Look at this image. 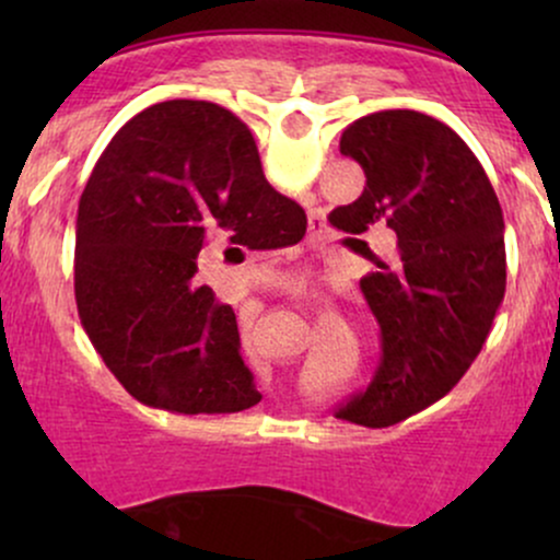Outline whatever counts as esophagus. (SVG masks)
I'll return each instance as SVG.
<instances>
[{"instance_id": "obj_1", "label": "esophagus", "mask_w": 560, "mask_h": 560, "mask_svg": "<svg viewBox=\"0 0 560 560\" xmlns=\"http://www.w3.org/2000/svg\"><path fill=\"white\" fill-rule=\"evenodd\" d=\"M324 229H326L324 218L316 215V221H313V234H324Z\"/></svg>"}]
</instances>
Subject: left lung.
<instances>
[{
	"label": "left lung",
	"instance_id": "1",
	"mask_svg": "<svg viewBox=\"0 0 560 560\" xmlns=\"http://www.w3.org/2000/svg\"><path fill=\"white\" fill-rule=\"evenodd\" d=\"M339 152L361 163L363 195L331 210L355 253L371 226L397 234L361 289L382 329V363L337 419L382 429L445 397L479 355L505 294L503 210L468 144L442 120L382 110L347 126Z\"/></svg>",
	"mask_w": 560,
	"mask_h": 560
}]
</instances>
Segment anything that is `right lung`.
<instances>
[{"label":"right lung","mask_w":560,"mask_h":560,"mask_svg":"<svg viewBox=\"0 0 560 560\" xmlns=\"http://www.w3.org/2000/svg\"><path fill=\"white\" fill-rule=\"evenodd\" d=\"M305 210L262 176L249 128L226 107L171 100L133 115L96 160L75 218V305L131 397L171 413L260 402L231 305L197 281L213 236L279 249Z\"/></svg>","instance_id":"right-lung-1"}]
</instances>
